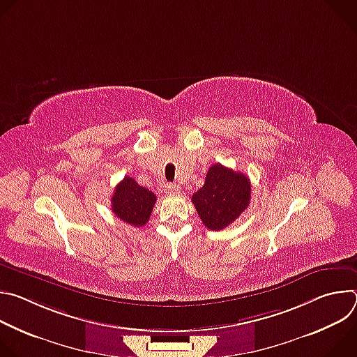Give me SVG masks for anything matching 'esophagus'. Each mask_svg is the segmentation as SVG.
I'll use <instances>...</instances> for the list:
<instances>
[{"instance_id":"34e87169","label":"esophagus","mask_w":357,"mask_h":357,"mask_svg":"<svg viewBox=\"0 0 357 357\" xmlns=\"http://www.w3.org/2000/svg\"><path fill=\"white\" fill-rule=\"evenodd\" d=\"M165 192H167L168 195H178V193L181 192V188H179L178 185H175V183H168V185L165 186Z\"/></svg>"}]
</instances>
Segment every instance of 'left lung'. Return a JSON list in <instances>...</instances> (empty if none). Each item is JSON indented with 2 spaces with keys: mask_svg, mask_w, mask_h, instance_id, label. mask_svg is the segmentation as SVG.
Here are the masks:
<instances>
[{
  "mask_svg": "<svg viewBox=\"0 0 357 357\" xmlns=\"http://www.w3.org/2000/svg\"><path fill=\"white\" fill-rule=\"evenodd\" d=\"M250 199L248 176L222 164L209 168L205 185L192 196L200 220L215 231L231 225L248 208Z\"/></svg>",
  "mask_w": 357,
  "mask_h": 357,
  "instance_id": "left-lung-1",
  "label": "left lung"
}]
</instances>
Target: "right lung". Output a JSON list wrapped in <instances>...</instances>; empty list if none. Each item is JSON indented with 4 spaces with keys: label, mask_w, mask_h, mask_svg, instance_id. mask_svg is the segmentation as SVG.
<instances>
[{
    "label": "right lung",
    "mask_w": 357,
    "mask_h": 357,
    "mask_svg": "<svg viewBox=\"0 0 357 357\" xmlns=\"http://www.w3.org/2000/svg\"><path fill=\"white\" fill-rule=\"evenodd\" d=\"M157 202V196L149 189L139 186L135 179L124 176V179L116 186L112 196V211L123 222L142 227Z\"/></svg>",
    "instance_id": "1"
}]
</instances>
